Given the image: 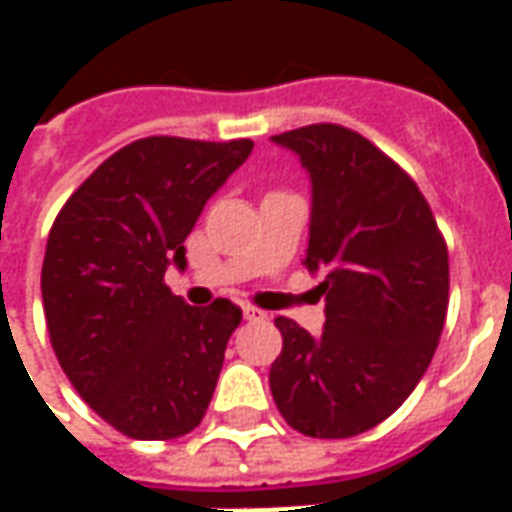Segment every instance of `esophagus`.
Wrapping results in <instances>:
<instances>
[{
	"mask_svg": "<svg viewBox=\"0 0 512 512\" xmlns=\"http://www.w3.org/2000/svg\"><path fill=\"white\" fill-rule=\"evenodd\" d=\"M241 310H244L246 321H263L266 318V312L260 310V307H252V304H244Z\"/></svg>",
	"mask_w": 512,
	"mask_h": 512,
	"instance_id": "esophagus-1",
	"label": "esophagus"
}]
</instances>
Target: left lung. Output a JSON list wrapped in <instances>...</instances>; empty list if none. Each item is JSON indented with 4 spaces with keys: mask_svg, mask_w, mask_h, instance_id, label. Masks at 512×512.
<instances>
[{
    "mask_svg": "<svg viewBox=\"0 0 512 512\" xmlns=\"http://www.w3.org/2000/svg\"><path fill=\"white\" fill-rule=\"evenodd\" d=\"M312 180L304 266L323 274L321 337L277 318L268 384L290 428L348 439L395 414L436 354L450 260L417 183L370 139L334 123L271 136Z\"/></svg>",
    "mask_w": 512,
    "mask_h": 512,
    "instance_id": "8db88e82",
    "label": "left lung"
}]
</instances>
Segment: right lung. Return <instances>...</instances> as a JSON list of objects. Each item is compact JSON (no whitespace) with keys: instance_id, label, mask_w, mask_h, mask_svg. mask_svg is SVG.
Segmentation results:
<instances>
[{"instance_id":"obj_1","label":"right lung","mask_w":512,"mask_h":512,"mask_svg":"<svg viewBox=\"0 0 512 512\" xmlns=\"http://www.w3.org/2000/svg\"><path fill=\"white\" fill-rule=\"evenodd\" d=\"M252 147L136 139L51 224L40 274L51 348L84 403L131 439H178L208 411L241 310L227 299L189 307L164 271L186 266V235Z\"/></svg>"}]
</instances>
